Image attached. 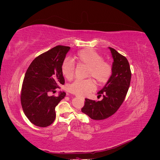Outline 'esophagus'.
<instances>
[{"instance_id":"34e87169","label":"esophagus","mask_w":160,"mask_h":160,"mask_svg":"<svg viewBox=\"0 0 160 160\" xmlns=\"http://www.w3.org/2000/svg\"><path fill=\"white\" fill-rule=\"evenodd\" d=\"M76 97H77V98H78V97H79V96H77V95H76ZM81 98V99H84V98Z\"/></svg>"}]
</instances>
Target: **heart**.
Listing matches in <instances>:
<instances>
[{
  "mask_svg": "<svg viewBox=\"0 0 160 160\" xmlns=\"http://www.w3.org/2000/svg\"><path fill=\"white\" fill-rule=\"evenodd\" d=\"M75 59L80 65L88 67L87 77H93L100 84L105 83L112 75V67L93 49H85L78 52ZM62 74L67 79H71L75 73L73 62L65 59L61 65ZM96 89L95 82L92 79H77L68 86L71 93L79 96H86Z\"/></svg>",
  "mask_w": 160,
  "mask_h": 160,
  "instance_id": "b5f03b06",
  "label": "heart"
}]
</instances>
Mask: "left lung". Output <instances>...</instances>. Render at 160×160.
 Instances as JSON below:
<instances>
[{"instance_id": "8db88e82", "label": "left lung", "mask_w": 160, "mask_h": 160, "mask_svg": "<svg viewBox=\"0 0 160 160\" xmlns=\"http://www.w3.org/2000/svg\"><path fill=\"white\" fill-rule=\"evenodd\" d=\"M113 62L112 75L104 88L98 94L102 95V100L96 101L85 99L81 111L95 120H102L113 115L123 103L128 91L132 72L126 57L109 47Z\"/></svg>"}]
</instances>
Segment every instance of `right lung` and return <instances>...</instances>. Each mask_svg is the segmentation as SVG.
I'll return each instance as SVG.
<instances>
[{
  "mask_svg": "<svg viewBox=\"0 0 160 160\" xmlns=\"http://www.w3.org/2000/svg\"><path fill=\"white\" fill-rule=\"evenodd\" d=\"M69 47L58 45L34 59L24 77L21 94V105L27 118L36 126L45 128L55 119V107L66 93L50 96L55 93L59 85H64L65 79L61 65Z\"/></svg>",
  "mask_w": 160,
  "mask_h": 160,
  "instance_id": "obj_1",
  "label": "right lung"
}]
</instances>
